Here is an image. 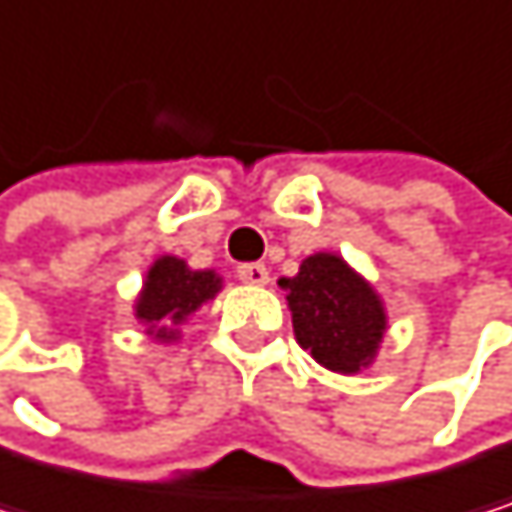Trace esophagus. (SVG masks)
I'll use <instances>...</instances> for the list:
<instances>
[{
	"instance_id": "obj_1",
	"label": "esophagus",
	"mask_w": 512,
	"mask_h": 512,
	"mask_svg": "<svg viewBox=\"0 0 512 512\" xmlns=\"http://www.w3.org/2000/svg\"><path fill=\"white\" fill-rule=\"evenodd\" d=\"M236 276L245 282V285H267L270 282V270L264 264H242L236 270Z\"/></svg>"
}]
</instances>
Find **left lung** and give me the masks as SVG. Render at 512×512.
I'll use <instances>...</instances> for the list:
<instances>
[{
    "label": "left lung",
    "instance_id": "1",
    "mask_svg": "<svg viewBox=\"0 0 512 512\" xmlns=\"http://www.w3.org/2000/svg\"><path fill=\"white\" fill-rule=\"evenodd\" d=\"M279 285L288 291L294 338L319 365L356 375L375 362L387 331L384 301L344 258L310 254L298 276Z\"/></svg>",
    "mask_w": 512,
    "mask_h": 512
}]
</instances>
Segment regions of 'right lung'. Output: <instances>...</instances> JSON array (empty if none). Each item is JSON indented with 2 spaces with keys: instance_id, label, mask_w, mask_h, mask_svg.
<instances>
[{
  "instance_id": "right-lung-1",
  "label": "right lung",
  "mask_w": 512,
  "mask_h": 512,
  "mask_svg": "<svg viewBox=\"0 0 512 512\" xmlns=\"http://www.w3.org/2000/svg\"><path fill=\"white\" fill-rule=\"evenodd\" d=\"M221 291V276L214 270H190L187 261L162 254L147 270L144 288L134 301L137 322L162 344L178 341V325H184L205 301Z\"/></svg>"
}]
</instances>
